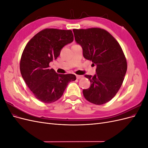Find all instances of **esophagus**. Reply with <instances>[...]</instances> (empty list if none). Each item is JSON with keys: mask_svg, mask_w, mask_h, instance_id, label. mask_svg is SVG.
<instances>
[{"mask_svg": "<svg viewBox=\"0 0 148 148\" xmlns=\"http://www.w3.org/2000/svg\"><path fill=\"white\" fill-rule=\"evenodd\" d=\"M83 78V76L82 75H77V79H80V78Z\"/></svg>", "mask_w": 148, "mask_h": 148, "instance_id": "esophagus-1", "label": "esophagus"}]
</instances>
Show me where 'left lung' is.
<instances>
[{
	"label": "left lung",
	"instance_id": "8db88e82",
	"mask_svg": "<svg viewBox=\"0 0 148 148\" xmlns=\"http://www.w3.org/2000/svg\"><path fill=\"white\" fill-rule=\"evenodd\" d=\"M73 31L76 42L82 47L83 57L96 65V74L84 76L91 86L83 89V96L94 104H104L117 93L127 72V62L122 49L104 29H73Z\"/></svg>",
	"mask_w": 148,
	"mask_h": 148
}]
</instances>
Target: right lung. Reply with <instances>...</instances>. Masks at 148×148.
Instances as JSON below:
<instances>
[{
  "instance_id": "obj_1",
  "label": "right lung",
  "mask_w": 148,
  "mask_h": 148,
  "mask_svg": "<svg viewBox=\"0 0 148 148\" xmlns=\"http://www.w3.org/2000/svg\"><path fill=\"white\" fill-rule=\"evenodd\" d=\"M73 41L71 30L46 28L31 38L22 53L20 69L22 77L35 97L50 104L63 95L73 74H59L49 63L60 55L61 49Z\"/></svg>"
}]
</instances>
